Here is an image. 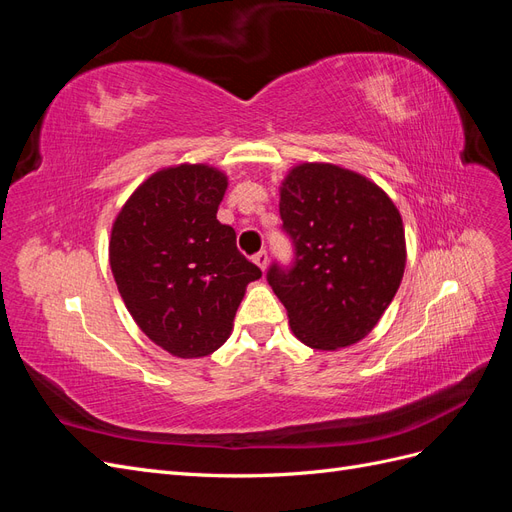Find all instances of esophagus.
<instances>
[{
  "label": "esophagus",
  "mask_w": 512,
  "mask_h": 512,
  "mask_svg": "<svg viewBox=\"0 0 512 512\" xmlns=\"http://www.w3.org/2000/svg\"><path fill=\"white\" fill-rule=\"evenodd\" d=\"M252 260L256 262L260 271H265V269H267V265H269V254H267L265 250H260L258 254H254V258H252Z\"/></svg>",
  "instance_id": "obj_1"
}]
</instances>
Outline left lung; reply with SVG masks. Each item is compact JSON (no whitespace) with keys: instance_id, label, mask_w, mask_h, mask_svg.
Instances as JSON below:
<instances>
[{"instance_id":"8db88e82","label":"left lung","mask_w":512,"mask_h":512,"mask_svg":"<svg viewBox=\"0 0 512 512\" xmlns=\"http://www.w3.org/2000/svg\"><path fill=\"white\" fill-rule=\"evenodd\" d=\"M294 267L267 280L294 337L309 348H348L371 333L406 269L401 213L378 183L331 162H301L280 185Z\"/></svg>"}]
</instances>
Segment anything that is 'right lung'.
<instances>
[{"mask_svg": "<svg viewBox=\"0 0 512 512\" xmlns=\"http://www.w3.org/2000/svg\"><path fill=\"white\" fill-rule=\"evenodd\" d=\"M228 177L209 164L149 175L117 213L108 262L130 316L177 359H200L232 333L245 288L262 275L218 222Z\"/></svg>", "mask_w": 512, "mask_h": 512, "instance_id": "add662e5", "label": "right lung"}]
</instances>
